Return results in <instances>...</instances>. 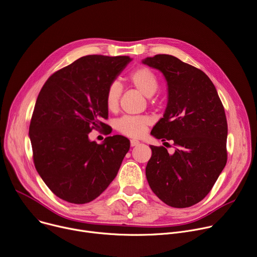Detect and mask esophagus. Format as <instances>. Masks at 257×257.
Wrapping results in <instances>:
<instances>
[{
  "label": "esophagus",
  "mask_w": 257,
  "mask_h": 257,
  "mask_svg": "<svg viewBox=\"0 0 257 257\" xmlns=\"http://www.w3.org/2000/svg\"><path fill=\"white\" fill-rule=\"evenodd\" d=\"M140 144V142L139 141H137V140H131V146L132 147H134V146H138Z\"/></svg>",
  "instance_id": "obj_1"
}]
</instances>
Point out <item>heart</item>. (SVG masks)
Returning a JSON list of instances; mask_svg holds the SVG:
<instances>
[{"label":"heart","instance_id":"heart-1","mask_svg":"<svg viewBox=\"0 0 257 257\" xmlns=\"http://www.w3.org/2000/svg\"><path fill=\"white\" fill-rule=\"evenodd\" d=\"M128 80L136 89L147 97L152 96L160 85L156 75L145 67L134 70L128 76ZM120 94L121 87L117 82L112 83L108 87L106 92V106L109 111H115L117 109ZM149 122L150 120L147 116L125 115L116 121L115 127L124 136L139 138L145 133Z\"/></svg>","mask_w":257,"mask_h":257}]
</instances>
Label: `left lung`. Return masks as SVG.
<instances>
[{
  "label": "left lung",
  "mask_w": 257,
  "mask_h": 257,
  "mask_svg": "<svg viewBox=\"0 0 257 257\" xmlns=\"http://www.w3.org/2000/svg\"><path fill=\"white\" fill-rule=\"evenodd\" d=\"M144 65L159 70L168 85V104L151 135L173 140L170 154L150 145L146 178L160 200L187 208L210 192L226 165L227 121L223 105L210 78L200 69L169 54L146 57Z\"/></svg>",
  "instance_id": "left-lung-1"
}]
</instances>
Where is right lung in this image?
Wrapping results in <instances>:
<instances>
[{"instance_id":"add662e5","label":"right lung","mask_w":257,"mask_h":257,"mask_svg":"<svg viewBox=\"0 0 257 257\" xmlns=\"http://www.w3.org/2000/svg\"><path fill=\"white\" fill-rule=\"evenodd\" d=\"M128 56L86 55L52 74L39 93L29 136L34 164L48 188L72 204H86L113 181L130 149L115 135L90 141L92 128L105 127L106 92Z\"/></svg>"}]
</instances>
